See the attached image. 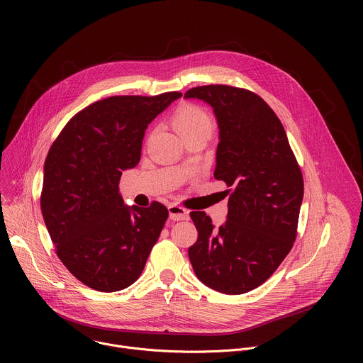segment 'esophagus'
Here are the masks:
<instances>
[{
	"mask_svg": "<svg viewBox=\"0 0 363 363\" xmlns=\"http://www.w3.org/2000/svg\"><path fill=\"white\" fill-rule=\"evenodd\" d=\"M168 211H169V218L174 221H184V220H189V211L182 208L179 205H169L168 206Z\"/></svg>",
	"mask_w": 363,
	"mask_h": 363,
	"instance_id": "obj_1",
	"label": "esophagus"
}]
</instances>
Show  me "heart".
<instances>
[{
	"instance_id": "obj_1",
	"label": "heart",
	"mask_w": 363,
	"mask_h": 363,
	"mask_svg": "<svg viewBox=\"0 0 363 363\" xmlns=\"http://www.w3.org/2000/svg\"><path fill=\"white\" fill-rule=\"evenodd\" d=\"M174 126L182 138L198 132L211 133L213 119L202 108L186 105L179 108L174 115Z\"/></svg>"
}]
</instances>
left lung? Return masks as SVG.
Masks as SVG:
<instances>
[{"label":"left lung","instance_id":"left-lung-1","mask_svg":"<svg viewBox=\"0 0 363 363\" xmlns=\"http://www.w3.org/2000/svg\"><path fill=\"white\" fill-rule=\"evenodd\" d=\"M184 97L213 108L220 130L214 177L232 192L218 230L203 211L191 213L198 240L188 248L189 260L205 286L242 294L263 284L293 247L301 171L281 122L260 96L210 84L189 89Z\"/></svg>","mask_w":363,"mask_h":363}]
</instances>
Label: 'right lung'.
I'll use <instances>...</instances> for the list:
<instances>
[{"mask_svg":"<svg viewBox=\"0 0 363 363\" xmlns=\"http://www.w3.org/2000/svg\"><path fill=\"white\" fill-rule=\"evenodd\" d=\"M182 93L112 96L74 115L44 164L41 213L67 270L97 291L129 287L168 218L167 206L123 203L121 175L140 161L147 125Z\"/></svg>","mask_w":363,"mask_h":363,"instance_id":"right-lung-1","label":"right lung"}]
</instances>
